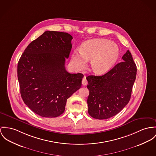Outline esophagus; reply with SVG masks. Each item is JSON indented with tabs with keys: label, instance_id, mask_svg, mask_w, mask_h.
Returning <instances> with one entry per match:
<instances>
[{
	"label": "esophagus",
	"instance_id": "1",
	"mask_svg": "<svg viewBox=\"0 0 156 156\" xmlns=\"http://www.w3.org/2000/svg\"><path fill=\"white\" fill-rule=\"evenodd\" d=\"M87 84H88V81H87L86 78L84 76L83 80H82V84H83V85L85 86V85H87Z\"/></svg>",
	"mask_w": 156,
	"mask_h": 156
}]
</instances>
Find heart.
<instances>
[{"label":"heart","instance_id":"obj_1","mask_svg":"<svg viewBox=\"0 0 156 156\" xmlns=\"http://www.w3.org/2000/svg\"><path fill=\"white\" fill-rule=\"evenodd\" d=\"M119 55V48L115 43L107 39H94L83 43L80 51L75 50L72 62L76 68L81 70L91 59L92 70L97 73H103L113 67Z\"/></svg>","mask_w":156,"mask_h":156}]
</instances>
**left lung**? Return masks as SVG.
<instances>
[{
    "label": "left lung",
    "instance_id": "8db88e82",
    "mask_svg": "<svg viewBox=\"0 0 156 156\" xmlns=\"http://www.w3.org/2000/svg\"><path fill=\"white\" fill-rule=\"evenodd\" d=\"M123 62L101 76L90 75L87 99L89 115L97 119H106L119 113L130 100L136 66L131 52L122 56Z\"/></svg>",
    "mask_w": 156,
    "mask_h": 156
}]
</instances>
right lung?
Masks as SVG:
<instances>
[{
  "instance_id": "obj_1",
  "label": "right lung",
  "mask_w": 156,
  "mask_h": 156,
  "mask_svg": "<svg viewBox=\"0 0 156 156\" xmlns=\"http://www.w3.org/2000/svg\"><path fill=\"white\" fill-rule=\"evenodd\" d=\"M67 33L46 31L25 49L17 68L25 104L40 116L56 118L67 99L81 86L83 74L67 72L65 64L72 48Z\"/></svg>"
}]
</instances>
